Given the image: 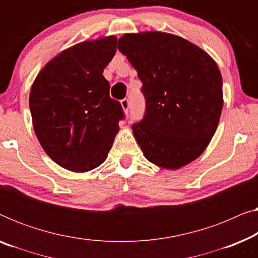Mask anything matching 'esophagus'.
I'll return each mask as SVG.
<instances>
[{
	"instance_id": "1",
	"label": "esophagus",
	"mask_w": 258,
	"mask_h": 258,
	"mask_svg": "<svg viewBox=\"0 0 258 258\" xmlns=\"http://www.w3.org/2000/svg\"><path fill=\"white\" fill-rule=\"evenodd\" d=\"M121 107H122V109H123V111H124L125 114H128L129 108H130V103H129L128 98H124V100L121 101Z\"/></svg>"
}]
</instances>
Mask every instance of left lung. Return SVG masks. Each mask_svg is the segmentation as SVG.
Returning <instances> with one entry per match:
<instances>
[{
    "label": "left lung",
    "mask_w": 258,
    "mask_h": 258,
    "mask_svg": "<svg viewBox=\"0 0 258 258\" xmlns=\"http://www.w3.org/2000/svg\"><path fill=\"white\" fill-rule=\"evenodd\" d=\"M118 50L143 83L147 110L133 134L144 157L168 170L191 163L210 143L223 108L216 62L190 41L163 31L124 34Z\"/></svg>",
    "instance_id": "8db88e82"
}]
</instances>
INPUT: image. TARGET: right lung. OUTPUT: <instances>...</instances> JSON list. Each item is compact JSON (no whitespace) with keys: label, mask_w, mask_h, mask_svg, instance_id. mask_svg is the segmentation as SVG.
<instances>
[{"label":"right lung","mask_w":258,"mask_h":258,"mask_svg":"<svg viewBox=\"0 0 258 258\" xmlns=\"http://www.w3.org/2000/svg\"><path fill=\"white\" fill-rule=\"evenodd\" d=\"M116 44L117 37L110 35L67 48L31 86L35 134L48 156L69 171L87 172L103 163L119 130L124 114L109 96L103 76Z\"/></svg>","instance_id":"add662e5"}]
</instances>
